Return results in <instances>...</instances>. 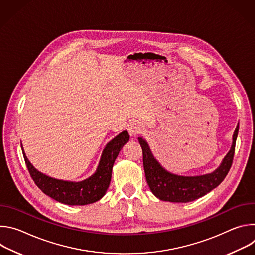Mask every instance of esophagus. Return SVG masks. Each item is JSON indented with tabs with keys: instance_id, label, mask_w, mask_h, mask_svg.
Segmentation results:
<instances>
[{
	"instance_id": "1",
	"label": "esophagus",
	"mask_w": 255,
	"mask_h": 255,
	"mask_svg": "<svg viewBox=\"0 0 255 255\" xmlns=\"http://www.w3.org/2000/svg\"><path fill=\"white\" fill-rule=\"evenodd\" d=\"M144 131V125L141 122H134L129 127V133L132 136L141 134Z\"/></svg>"
}]
</instances>
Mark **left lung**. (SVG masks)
<instances>
[{"label":"left lung","mask_w":255,"mask_h":255,"mask_svg":"<svg viewBox=\"0 0 255 255\" xmlns=\"http://www.w3.org/2000/svg\"><path fill=\"white\" fill-rule=\"evenodd\" d=\"M238 130L239 125L236 126L233 134L232 146L220 166L211 173L197 176L178 175L164 169L154 158L147 142L139 137L138 141L143 153L144 172L152 194L161 201L188 203L205 196L219 186L232 165Z\"/></svg>","instance_id":"left-lung-1"}]
</instances>
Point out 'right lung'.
I'll return each instance as SVG.
<instances>
[{"mask_svg":"<svg viewBox=\"0 0 255 255\" xmlns=\"http://www.w3.org/2000/svg\"><path fill=\"white\" fill-rule=\"evenodd\" d=\"M129 137L128 132L123 131L109 142L103 150L95 173L81 181L57 179L38 171L28 160L23 146L21 148L31 177L45 195L65 205L83 206L95 203L104 197L110 185L114 162L125 143L129 141Z\"/></svg>","mask_w":255,"mask_h":255,"instance_id":"obj_1","label":"right lung"}]
</instances>
